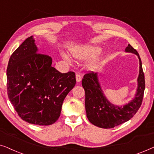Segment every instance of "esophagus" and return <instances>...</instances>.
<instances>
[{
	"mask_svg": "<svg viewBox=\"0 0 154 154\" xmlns=\"http://www.w3.org/2000/svg\"><path fill=\"white\" fill-rule=\"evenodd\" d=\"M75 79H76L77 83H79V82H81V80H82L81 75L80 74H78V73H77V74L75 75Z\"/></svg>",
	"mask_w": 154,
	"mask_h": 154,
	"instance_id": "obj_1",
	"label": "esophagus"
}]
</instances>
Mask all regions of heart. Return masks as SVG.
<instances>
[{"label":"heart","instance_id":"b5f03b06","mask_svg":"<svg viewBox=\"0 0 154 154\" xmlns=\"http://www.w3.org/2000/svg\"><path fill=\"white\" fill-rule=\"evenodd\" d=\"M100 52V49L94 45H83L81 47L73 48L71 50V54L73 57L78 60H85L92 57L95 56ZM63 57L67 62L71 64V60L69 56L63 54ZM98 66V62L97 60H92L88 64V69L90 70H94Z\"/></svg>","mask_w":154,"mask_h":154}]
</instances>
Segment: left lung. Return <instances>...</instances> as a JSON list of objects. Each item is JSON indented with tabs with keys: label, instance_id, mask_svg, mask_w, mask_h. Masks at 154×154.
Instances as JSON below:
<instances>
[{
	"label": "left lung",
	"instance_id": "left-lung-1",
	"mask_svg": "<svg viewBox=\"0 0 154 154\" xmlns=\"http://www.w3.org/2000/svg\"><path fill=\"white\" fill-rule=\"evenodd\" d=\"M126 52L137 55L140 61V71L137 78V88L134 98L123 106L111 103L103 93L97 73L90 72L84 75L82 85L85 92V111L89 121L101 128H113L128 121L137 112L142 104L145 89L144 74L142 61L137 51L130 44Z\"/></svg>",
	"mask_w": 154,
	"mask_h": 154
}]
</instances>
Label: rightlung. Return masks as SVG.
I'll list each match as a JSON object with an SVG mask.
<instances>
[{
  "label": "right lung",
  "mask_w": 154,
  "mask_h": 154,
  "mask_svg": "<svg viewBox=\"0 0 154 154\" xmlns=\"http://www.w3.org/2000/svg\"><path fill=\"white\" fill-rule=\"evenodd\" d=\"M33 35L10 57L7 68L8 95L23 121L50 125L60 117L65 97L75 85L74 72L62 73L51 57L38 53Z\"/></svg>",
  "instance_id": "add662e5"
}]
</instances>
